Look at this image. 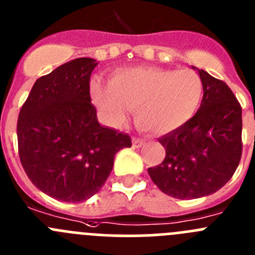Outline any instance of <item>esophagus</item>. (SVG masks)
Wrapping results in <instances>:
<instances>
[{
  "instance_id": "esophagus-1",
  "label": "esophagus",
  "mask_w": 255,
  "mask_h": 255,
  "mask_svg": "<svg viewBox=\"0 0 255 255\" xmlns=\"http://www.w3.org/2000/svg\"><path fill=\"white\" fill-rule=\"evenodd\" d=\"M144 145V140L140 139V137H134L132 139V146L134 148H140V146Z\"/></svg>"
}]
</instances>
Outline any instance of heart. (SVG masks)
<instances>
[{
	"mask_svg": "<svg viewBox=\"0 0 255 255\" xmlns=\"http://www.w3.org/2000/svg\"><path fill=\"white\" fill-rule=\"evenodd\" d=\"M93 102L111 124L123 123L128 107H134L137 128L167 134L195 116L204 96V83L191 69L130 68L116 72L109 86L91 83Z\"/></svg>",
	"mask_w": 255,
	"mask_h": 255,
	"instance_id": "1",
	"label": "heart"
}]
</instances>
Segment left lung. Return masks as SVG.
<instances>
[{"label": "left lung", "instance_id": "left-lung-1", "mask_svg": "<svg viewBox=\"0 0 255 255\" xmlns=\"http://www.w3.org/2000/svg\"><path fill=\"white\" fill-rule=\"evenodd\" d=\"M204 97L186 125L159 139L160 164L148 168L151 181L174 198L211 195L228 183L242 158V106L225 82L200 69Z\"/></svg>", "mask_w": 255, "mask_h": 255}]
</instances>
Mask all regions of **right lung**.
<instances>
[{
  "mask_svg": "<svg viewBox=\"0 0 255 255\" xmlns=\"http://www.w3.org/2000/svg\"><path fill=\"white\" fill-rule=\"evenodd\" d=\"M97 62L77 58L37 78L17 119L18 155L30 181L48 196L82 202L101 190L115 154L131 137L104 128L91 102Z\"/></svg>",
  "mask_w": 255,
  "mask_h": 255,
  "instance_id": "add662e5",
  "label": "right lung"
}]
</instances>
